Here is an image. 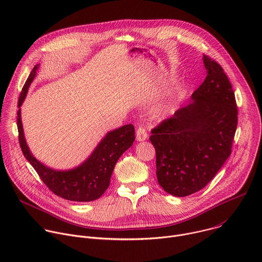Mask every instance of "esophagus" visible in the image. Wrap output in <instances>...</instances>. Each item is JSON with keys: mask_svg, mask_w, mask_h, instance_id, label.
<instances>
[{"mask_svg": "<svg viewBox=\"0 0 262 262\" xmlns=\"http://www.w3.org/2000/svg\"><path fill=\"white\" fill-rule=\"evenodd\" d=\"M136 139L139 142H143V141H145L147 139V133H146V129L144 127L140 126L137 129V132H136Z\"/></svg>", "mask_w": 262, "mask_h": 262, "instance_id": "obj_1", "label": "esophagus"}]
</instances>
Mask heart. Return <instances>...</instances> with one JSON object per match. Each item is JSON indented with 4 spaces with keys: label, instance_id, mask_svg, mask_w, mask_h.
<instances>
[{
    "label": "heart",
    "instance_id": "obj_1",
    "mask_svg": "<svg viewBox=\"0 0 262 262\" xmlns=\"http://www.w3.org/2000/svg\"><path fill=\"white\" fill-rule=\"evenodd\" d=\"M174 106L170 101L159 102L152 110V115L155 118L162 119L173 113Z\"/></svg>",
    "mask_w": 262,
    "mask_h": 262
}]
</instances>
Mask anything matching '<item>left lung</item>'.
I'll return each mask as SVG.
<instances>
[{"mask_svg": "<svg viewBox=\"0 0 262 262\" xmlns=\"http://www.w3.org/2000/svg\"><path fill=\"white\" fill-rule=\"evenodd\" d=\"M206 78L192 101L151 130L157 151V177L164 191L185 197L215 176L231 155L237 126L232 86L223 68L202 58Z\"/></svg>", "mask_w": 262, "mask_h": 262, "instance_id": "8db88e82", "label": "left lung"}]
</instances>
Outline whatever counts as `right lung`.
Here are the masks:
<instances>
[{"mask_svg": "<svg viewBox=\"0 0 262 262\" xmlns=\"http://www.w3.org/2000/svg\"><path fill=\"white\" fill-rule=\"evenodd\" d=\"M39 67L40 64H37L32 69L18 99L17 128L21 151L54 194L76 202L94 201L108 188L111 176L117 161L133 145L135 141V127L133 124H126L107 132L91 155L77 167L68 170H57L48 167L31 152L25 138L21 122L20 106Z\"/></svg>", "mask_w": 262, "mask_h": 262, "instance_id": "add662e5", "label": "right lung"}]
</instances>
